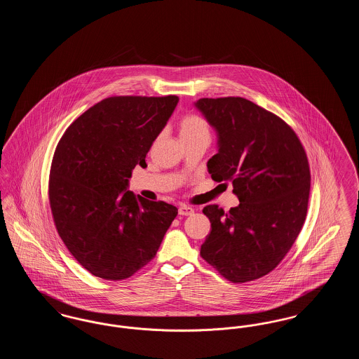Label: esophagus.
Wrapping results in <instances>:
<instances>
[{"instance_id":"obj_1","label":"esophagus","mask_w":359,"mask_h":359,"mask_svg":"<svg viewBox=\"0 0 359 359\" xmlns=\"http://www.w3.org/2000/svg\"><path fill=\"white\" fill-rule=\"evenodd\" d=\"M194 214V208L188 207V205H182L179 207V215L180 217H187V215H192Z\"/></svg>"}]
</instances>
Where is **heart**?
Returning a JSON list of instances; mask_svg holds the SVG:
<instances>
[{"label":"heart","instance_id":"obj_1","mask_svg":"<svg viewBox=\"0 0 359 359\" xmlns=\"http://www.w3.org/2000/svg\"><path fill=\"white\" fill-rule=\"evenodd\" d=\"M177 132L182 142L210 136L208 125L198 114H184L177 121Z\"/></svg>","mask_w":359,"mask_h":359}]
</instances>
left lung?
Instances as JSON below:
<instances>
[{
	"mask_svg": "<svg viewBox=\"0 0 359 359\" xmlns=\"http://www.w3.org/2000/svg\"><path fill=\"white\" fill-rule=\"evenodd\" d=\"M196 107L218 135L208 172L215 182H230L239 199L227 212L203 208L211 231L201 257L231 283L253 281L284 259L306 222L307 154L285 121L252 101L202 98Z\"/></svg>",
	"mask_w": 359,
	"mask_h": 359,
	"instance_id": "left-lung-1",
	"label": "left lung"
}]
</instances>
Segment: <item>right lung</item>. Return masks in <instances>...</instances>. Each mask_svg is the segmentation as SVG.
Returning <instances> with one entry per match:
<instances>
[{"label": "right lung", "mask_w": 359, "mask_h": 359, "mask_svg": "<svg viewBox=\"0 0 359 359\" xmlns=\"http://www.w3.org/2000/svg\"><path fill=\"white\" fill-rule=\"evenodd\" d=\"M176 95H116L74 121L52 157L48 199L72 257L104 280L128 278L154 259L177 208L125 191L171 117Z\"/></svg>", "instance_id": "add662e5"}]
</instances>
